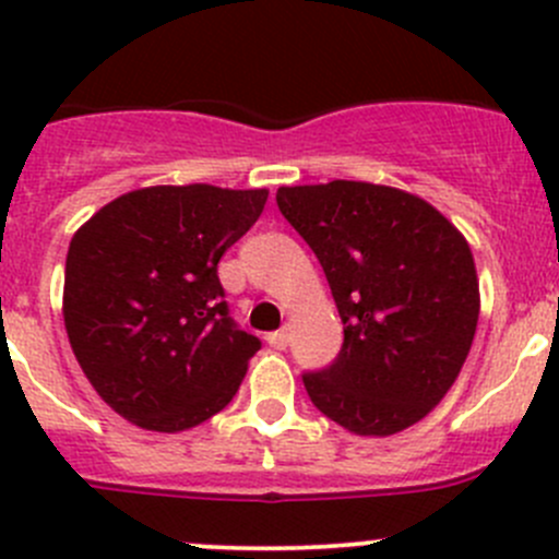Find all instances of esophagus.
<instances>
[{
  "label": "esophagus",
  "instance_id": "34e87169",
  "mask_svg": "<svg viewBox=\"0 0 559 559\" xmlns=\"http://www.w3.org/2000/svg\"><path fill=\"white\" fill-rule=\"evenodd\" d=\"M267 343H270V346H273V348H278V352H281V348H286V346H289V332H286V330L270 332V335H267Z\"/></svg>",
  "mask_w": 559,
  "mask_h": 559
}]
</instances>
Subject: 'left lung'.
Returning a JSON list of instances; mask_svg holds the SVG:
<instances>
[{
  "mask_svg": "<svg viewBox=\"0 0 559 559\" xmlns=\"http://www.w3.org/2000/svg\"><path fill=\"white\" fill-rule=\"evenodd\" d=\"M278 211L313 248L343 321L335 362L302 373L316 408L357 436H394L452 389L478 324L467 240L392 186H281Z\"/></svg>",
  "mask_w": 559,
  "mask_h": 559,
  "instance_id": "left-lung-1",
  "label": "left lung"
}]
</instances>
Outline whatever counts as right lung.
Returning a JSON list of instances; mask_svg holds the SVG:
<instances>
[{
    "instance_id": "1",
    "label": "right lung",
    "mask_w": 559,
    "mask_h": 559,
    "mask_svg": "<svg viewBox=\"0 0 559 559\" xmlns=\"http://www.w3.org/2000/svg\"><path fill=\"white\" fill-rule=\"evenodd\" d=\"M267 189L148 186L107 202L72 238L64 326L116 414L180 432L227 408L262 348L235 324L218 259L253 227Z\"/></svg>"
}]
</instances>
